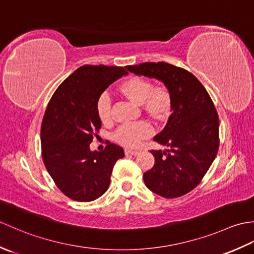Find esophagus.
<instances>
[{
  "instance_id": "34e87169",
  "label": "esophagus",
  "mask_w": 254,
  "mask_h": 254,
  "mask_svg": "<svg viewBox=\"0 0 254 254\" xmlns=\"http://www.w3.org/2000/svg\"><path fill=\"white\" fill-rule=\"evenodd\" d=\"M124 153H126V155H133V156L138 154L137 150H132V149H126L124 150Z\"/></svg>"
}]
</instances>
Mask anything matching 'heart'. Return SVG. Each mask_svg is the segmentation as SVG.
I'll use <instances>...</instances> for the list:
<instances>
[{"label": "heart", "instance_id": "1", "mask_svg": "<svg viewBox=\"0 0 254 254\" xmlns=\"http://www.w3.org/2000/svg\"><path fill=\"white\" fill-rule=\"evenodd\" d=\"M119 91L134 104L142 105L143 109L156 120L164 119L170 110V94L163 85L152 86L147 79L132 76L120 86ZM97 113L102 122L111 120V101L107 94L100 95L97 100ZM152 134V124L139 121L121 126L115 133V139L123 146L136 147Z\"/></svg>", "mask_w": 254, "mask_h": 254}]
</instances>
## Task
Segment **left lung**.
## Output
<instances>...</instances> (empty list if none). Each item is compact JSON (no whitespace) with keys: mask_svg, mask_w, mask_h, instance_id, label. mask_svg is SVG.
Masks as SVG:
<instances>
[{"mask_svg":"<svg viewBox=\"0 0 254 254\" xmlns=\"http://www.w3.org/2000/svg\"><path fill=\"white\" fill-rule=\"evenodd\" d=\"M128 71L161 80L168 88L171 115L154 141L169 149L150 150L155 165L144 182L158 195L175 198L192 191L209 169L219 147V119L202 83L182 67L166 62L128 65Z\"/></svg>","mask_w":254,"mask_h":254,"instance_id":"obj_1","label":"left lung"}]
</instances>
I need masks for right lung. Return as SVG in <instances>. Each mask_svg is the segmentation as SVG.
I'll return each instance as SVG.
<instances>
[{"mask_svg": "<svg viewBox=\"0 0 254 254\" xmlns=\"http://www.w3.org/2000/svg\"><path fill=\"white\" fill-rule=\"evenodd\" d=\"M127 73L121 66H80L63 80L47 106L40 133L42 160L56 186L74 201L101 196L116 161L124 157L117 144L108 142L102 152H91L89 144L101 127L97 100Z\"/></svg>", "mask_w": 254, "mask_h": 254, "instance_id": "add662e5", "label": "right lung"}]
</instances>
